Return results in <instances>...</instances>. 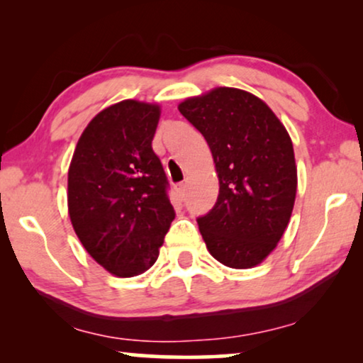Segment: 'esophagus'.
<instances>
[{
	"label": "esophagus",
	"mask_w": 363,
	"mask_h": 363,
	"mask_svg": "<svg viewBox=\"0 0 363 363\" xmlns=\"http://www.w3.org/2000/svg\"><path fill=\"white\" fill-rule=\"evenodd\" d=\"M175 191H177V195H178V198H180V200L185 198V185H183V183H178V185H175Z\"/></svg>",
	"instance_id": "esophagus-1"
}]
</instances>
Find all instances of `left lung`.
<instances>
[{
	"label": "left lung",
	"instance_id": "obj_1",
	"mask_svg": "<svg viewBox=\"0 0 363 363\" xmlns=\"http://www.w3.org/2000/svg\"><path fill=\"white\" fill-rule=\"evenodd\" d=\"M201 132L215 160L220 193L198 218L208 251L221 264L247 269L266 259L294 208L297 168L287 130L261 99L216 87L178 106Z\"/></svg>",
	"mask_w": 363,
	"mask_h": 363
}]
</instances>
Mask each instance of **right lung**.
I'll return each instance as SVG.
<instances>
[{"instance_id": "1", "label": "right lung", "mask_w": 363, "mask_h": 363, "mask_svg": "<svg viewBox=\"0 0 363 363\" xmlns=\"http://www.w3.org/2000/svg\"><path fill=\"white\" fill-rule=\"evenodd\" d=\"M160 107L122 101L89 122L67 175V206L86 251L112 274L155 264L175 220L168 180L152 148Z\"/></svg>"}]
</instances>
